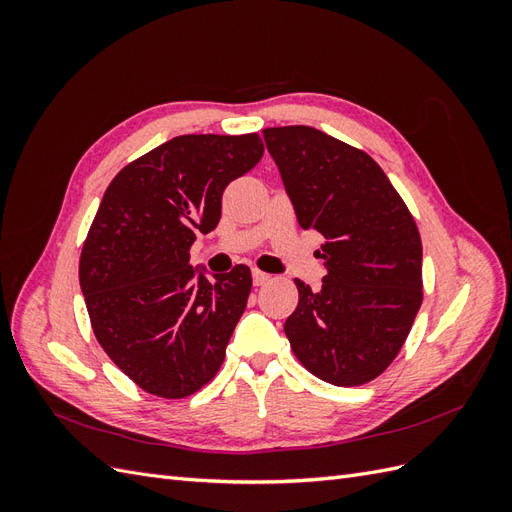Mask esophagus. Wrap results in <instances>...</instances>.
I'll list each match as a JSON object with an SVG mask.
<instances>
[{
	"label": "esophagus",
	"mask_w": 512,
	"mask_h": 512,
	"mask_svg": "<svg viewBox=\"0 0 512 512\" xmlns=\"http://www.w3.org/2000/svg\"><path fill=\"white\" fill-rule=\"evenodd\" d=\"M269 277H271V275L262 273V271H258V269H254V271H252V280H254V286H262V284H267V282H269Z\"/></svg>",
	"instance_id": "1"
}]
</instances>
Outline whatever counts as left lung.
Listing matches in <instances>:
<instances>
[{
  "label": "left lung",
  "instance_id": "left-lung-1",
  "mask_svg": "<svg viewBox=\"0 0 512 512\" xmlns=\"http://www.w3.org/2000/svg\"><path fill=\"white\" fill-rule=\"evenodd\" d=\"M301 228L324 237L327 275L284 331L301 365L335 386H361L393 363L423 303V245L404 198L365 151L309 126L267 128Z\"/></svg>",
  "mask_w": 512,
  "mask_h": 512
}]
</instances>
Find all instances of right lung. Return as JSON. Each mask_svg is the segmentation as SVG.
<instances>
[{"label":"right lung","mask_w":512,"mask_h":512,"mask_svg":"<svg viewBox=\"0 0 512 512\" xmlns=\"http://www.w3.org/2000/svg\"><path fill=\"white\" fill-rule=\"evenodd\" d=\"M262 151L256 132L175 136L123 166L102 196L79 282L100 346L151 395H194L224 363L252 271L237 265L207 280L190 247L218 226L226 185Z\"/></svg>","instance_id":"1"}]
</instances>
